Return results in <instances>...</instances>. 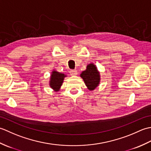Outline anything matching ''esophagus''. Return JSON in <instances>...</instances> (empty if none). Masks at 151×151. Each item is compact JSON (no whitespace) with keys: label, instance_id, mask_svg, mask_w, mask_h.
Instances as JSON below:
<instances>
[{"label":"esophagus","instance_id":"34e87169","mask_svg":"<svg viewBox=\"0 0 151 151\" xmlns=\"http://www.w3.org/2000/svg\"><path fill=\"white\" fill-rule=\"evenodd\" d=\"M70 75L72 76H75L77 75V71H76V70H70L69 71Z\"/></svg>","mask_w":151,"mask_h":151}]
</instances>
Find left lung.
<instances>
[{
    "mask_svg": "<svg viewBox=\"0 0 151 151\" xmlns=\"http://www.w3.org/2000/svg\"><path fill=\"white\" fill-rule=\"evenodd\" d=\"M81 76L84 80L85 84L89 90H93L97 87L100 82V75L97 67L93 63L87 65L86 70L82 71Z\"/></svg>",
    "mask_w": 151,
    "mask_h": 151,
    "instance_id": "8db88e82",
    "label": "left lung"
}]
</instances>
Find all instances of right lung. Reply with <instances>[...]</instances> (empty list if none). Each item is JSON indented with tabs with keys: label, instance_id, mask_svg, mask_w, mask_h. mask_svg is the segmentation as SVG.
<instances>
[{
	"label": "right lung",
	"instance_id": "add662e5",
	"mask_svg": "<svg viewBox=\"0 0 151 151\" xmlns=\"http://www.w3.org/2000/svg\"><path fill=\"white\" fill-rule=\"evenodd\" d=\"M65 76L66 75L63 73L53 70L52 72V75L50 76V86L51 88L54 89L55 91H58L61 86L62 85L64 77H65Z\"/></svg>",
	"mask_w": 151,
	"mask_h": 151
}]
</instances>
